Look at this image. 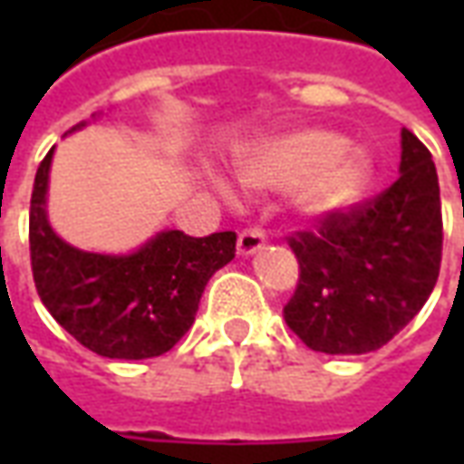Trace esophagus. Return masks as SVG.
<instances>
[{"label": "esophagus", "instance_id": "esophagus-1", "mask_svg": "<svg viewBox=\"0 0 464 464\" xmlns=\"http://www.w3.org/2000/svg\"><path fill=\"white\" fill-rule=\"evenodd\" d=\"M266 246V233L261 228H243L238 233V253L241 256H251V253L261 251Z\"/></svg>", "mask_w": 464, "mask_h": 464}]
</instances>
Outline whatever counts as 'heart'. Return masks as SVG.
Segmentation results:
<instances>
[{"label": "heart", "mask_w": 464, "mask_h": 464, "mask_svg": "<svg viewBox=\"0 0 464 464\" xmlns=\"http://www.w3.org/2000/svg\"><path fill=\"white\" fill-rule=\"evenodd\" d=\"M241 176L251 188H295V208L308 218H323L358 201L368 186L370 163L338 133L301 129L256 149L243 163Z\"/></svg>", "instance_id": "b5f03b06"}]
</instances>
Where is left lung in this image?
Listing matches in <instances>:
<instances>
[{"mask_svg": "<svg viewBox=\"0 0 464 464\" xmlns=\"http://www.w3.org/2000/svg\"><path fill=\"white\" fill-rule=\"evenodd\" d=\"M298 285L283 318L315 353L382 348L435 288L442 261V206L432 153L402 129L400 179L385 191L323 216L288 236Z\"/></svg>", "mask_w": 464, "mask_h": 464, "instance_id": "8db88e82", "label": "left lung"}]
</instances>
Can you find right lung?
Here are the masks:
<instances>
[{"mask_svg": "<svg viewBox=\"0 0 464 464\" xmlns=\"http://www.w3.org/2000/svg\"><path fill=\"white\" fill-rule=\"evenodd\" d=\"M52 151L36 169L29 206L32 276L46 311L96 355L143 360L169 353L196 321L208 278L233 261L236 233L193 238L163 231L131 256L79 251L46 221Z\"/></svg>", "mask_w": 464, "mask_h": 464, "instance_id": "add662e5", "label": "right lung"}]
</instances>
